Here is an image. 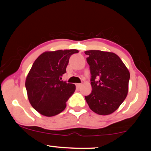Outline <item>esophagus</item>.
I'll list each match as a JSON object with an SVG mask.
<instances>
[{
  "instance_id": "1",
  "label": "esophagus",
  "mask_w": 151,
  "mask_h": 151,
  "mask_svg": "<svg viewBox=\"0 0 151 151\" xmlns=\"http://www.w3.org/2000/svg\"><path fill=\"white\" fill-rule=\"evenodd\" d=\"M76 86H77V88L78 89H79L81 86V84H76Z\"/></svg>"
}]
</instances>
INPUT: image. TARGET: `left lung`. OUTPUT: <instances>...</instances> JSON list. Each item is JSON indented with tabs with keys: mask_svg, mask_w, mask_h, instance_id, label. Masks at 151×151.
Returning a JSON list of instances; mask_svg holds the SVG:
<instances>
[{
	"mask_svg": "<svg viewBox=\"0 0 151 151\" xmlns=\"http://www.w3.org/2000/svg\"><path fill=\"white\" fill-rule=\"evenodd\" d=\"M84 53L88 56L92 88L91 93L85 96L86 101L96 114H112L127 96L129 71L115 53L100 50H87Z\"/></svg>",
	"mask_w": 151,
	"mask_h": 151,
	"instance_id": "1",
	"label": "left lung"
}]
</instances>
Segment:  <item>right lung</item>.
Returning a JSON list of instances; mask_svg holds the SVG:
<instances>
[{"label": "right lung", "mask_w": 151, "mask_h": 151, "mask_svg": "<svg viewBox=\"0 0 151 151\" xmlns=\"http://www.w3.org/2000/svg\"><path fill=\"white\" fill-rule=\"evenodd\" d=\"M78 52L77 50L45 52L34 62L26 77L25 87L30 104L42 115L53 116L65 110L76 86L61 80L62 77L71 55Z\"/></svg>", "instance_id": "right-lung-1"}]
</instances>
